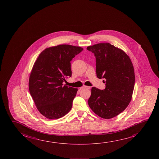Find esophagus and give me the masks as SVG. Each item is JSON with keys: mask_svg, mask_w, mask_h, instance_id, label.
<instances>
[{"mask_svg": "<svg viewBox=\"0 0 159 159\" xmlns=\"http://www.w3.org/2000/svg\"><path fill=\"white\" fill-rule=\"evenodd\" d=\"M82 89L84 88H86V89H90V86H84L81 88Z\"/></svg>", "mask_w": 159, "mask_h": 159, "instance_id": "obj_1", "label": "esophagus"}]
</instances>
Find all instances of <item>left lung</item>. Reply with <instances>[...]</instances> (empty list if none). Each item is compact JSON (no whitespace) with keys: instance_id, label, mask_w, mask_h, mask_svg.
Segmentation results:
<instances>
[{"instance_id":"1","label":"left lung","mask_w":159,"mask_h":159,"mask_svg":"<svg viewBox=\"0 0 159 159\" xmlns=\"http://www.w3.org/2000/svg\"><path fill=\"white\" fill-rule=\"evenodd\" d=\"M96 57V76L105 79V89H91L88 104L96 115L111 119L122 112L132 98L135 73L130 57L110 43H102L87 47Z\"/></svg>"}]
</instances>
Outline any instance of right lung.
I'll return each instance as SVG.
<instances>
[{
    "label": "right lung",
    "instance_id": "obj_1",
    "mask_svg": "<svg viewBox=\"0 0 159 159\" xmlns=\"http://www.w3.org/2000/svg\"><path fill=\"white\" fill-rule=\"evenodd\" d=\"M83 50L70 45L50 47L34 63L29 76V91L39 112L47 119H59L71 109L78 89L63 85V82L71 76L70 61Z\"/></svg>",
    "mask_w": 159,
    "mask_h": 159
}]
</instances>
